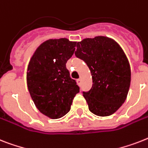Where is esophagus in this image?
<instances>
[{
	"mask_svg": "<svg viewBox=\"0 0 148 148\" xmlns=\"http://www.w3.org/2000/svg\"><path fill=\"white\" fill-rule=\"evenodd\" d=\"M77 83L78 85L81 84V79H80V78L77 79Z\"/></svg>",
	"mask_w": 148,
	"mask_h": 148,
	"instance_id": "esophagus-1",
	"label": "esophagus"
}]
</instances>
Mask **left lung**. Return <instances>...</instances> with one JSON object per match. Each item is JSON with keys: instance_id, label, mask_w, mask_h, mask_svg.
<instances>
[{"instance_id": "obj_1", "label": "left lung", "mask_w": 148, "mask_h": 148, "mask_svg": "<svg viewBox=\"0 0 148 148\" xmlns=\"http://www.w3.org/2000/svg\"><path fill=\"white\" fill-rule=\"evenodd\" d=\"M75 55L84 61L91 72L93 86L83 92L89 110L98 116L115 113L127 98L131 68L124 51L106 36L86 38L77 44Z\"/></svg>"}]
</instances>
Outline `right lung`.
Wrapping results in <instances>:
<instances>
[{
	"instance_id": "add662e5",
	"label": "right lung",
	"mask_w": 148,
	"mask_h": 148,
	"mask_svg": "<svg viewBox=\"0 0 148 148\" xmlns=\"http://www.w3.org/2000/svg\"><path fill=\"white\" fill-rule=\"evenodd\" d=\"M76 44L66 38L48 39L36 49L29 62L26 81L31 98L41 113L51 119L65 116L79 92L66 68Z\"/></svg>"
}]
</instances>
